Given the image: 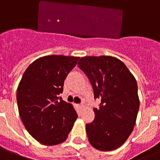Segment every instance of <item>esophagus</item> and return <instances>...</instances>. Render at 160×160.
<instances>
[{
	"mask_svg": "<svg viewBox=\"0 0 160 160\" xmlns=\"http://www.w3.org/2000/svg\"><path fill=\"white\" fill-rule=\"evenodd\" d=\"M78 106H79V107H80V109H82V108H83V105H82V104H80V105H78Z\"/></svg>",
	"mask_w": 160,
	"mask_h": 160,
	"instance_id": "34e87169",
	"label": "esophagus"
}]
</instances>
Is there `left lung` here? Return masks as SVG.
<instances>
[{"label": "left lung", "mask_w": 160, "mask_h": 160, "mask_svg": "<svg viewBox=\"0 0 160 160\" xmlns=\"http://www.w3.org/2000/svg\"><path fill=\"white\" fill-rule=\"evenodd\" d=\"M91 83L95 99L94 121L86 124L90 144L101 151L118 149L134 129L139 108L135 78L121 60L109 55L85 56L78 62Z\"/></svg>", "instance_id": "left-lung-1"}]
</instances>
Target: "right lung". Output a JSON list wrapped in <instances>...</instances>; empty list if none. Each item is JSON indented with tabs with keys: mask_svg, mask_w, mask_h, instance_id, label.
Listing matches in <instances>:
<instances>
[{
	"mask_svg": "<svg viewBox=\"0 0 160 160\" xmlns=\"http://www.w3.org/2000/svg\"><path fill=\"white\" fill-rule=\"evenodd\" d=\"M79 59L57 55L39 58L27 67L19 83L16 99L22 123L29 134L44 145L65 141L77 119L73 105L59 95Z\"/></svg>",
	"mask_w": 160,
	"mask_h": 160,
	"instance_id": "obj_1",
	"label": "right lung"
}]
</instances>
